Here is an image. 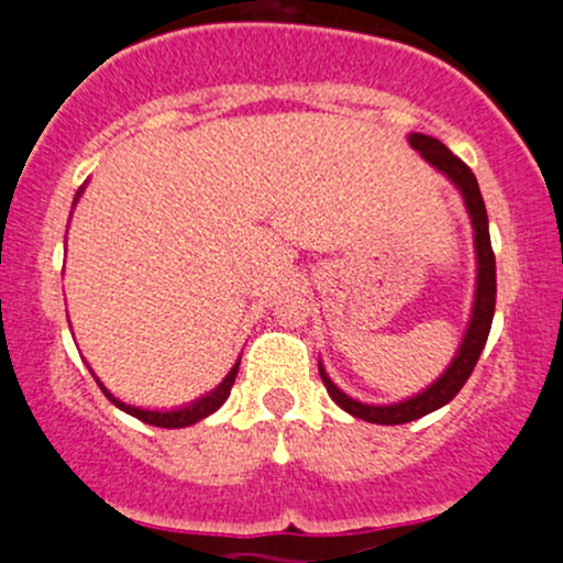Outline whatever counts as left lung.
<instances>
[{"label":"left lung","instance_id":"left-lung-1","mask_svg":"<svg viewBox=\"0 0 563 563\" xmlns=\"http://www.w3.org/2000/svg\"><path fill=\"white\" fill-rule=\"evenodd\" d=\"M410 145L416 147L421 156L429 161L431 166H437L439 172L448 174V177L461 187L463 198H466L471 224H474V241H476V299H474V312H471L468 331L463 335V344L457 349L455 360L448 371L442 373V378H437L418 397L405 399L397 405H363L357 399L346 397L331 378L325 376L320 365V378L325 384L328 394L341 410H346L349 416L363 418L367 423H380V426H397V423H410L416 418L429 416V412L439 410L442 405H448L457 391L463 389L471 373H474L476 360H479L484 344H487L489 328H493V314H495V254L493 243H489V228H487V209H484V198L479 192V183H476L474 172L463 164L461 158L452 156L450 147H444L442 142L434 137H426V134H410Z\"/></svg>","mask_w":563,"mask_h":563}]
</instances>
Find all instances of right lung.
<instances>
[{
  "label": "right lung",
  "instance_id": "1",
  "mask_svg": "<svg viewBox=\"0 0 563 563\" xmlns=\"http://www.w3.org/2000/svg\"><path fill=\"white\" fill-rule=\"evenodd\" d=\"M238 365H241V363H235V367H232V371L228 373V376H224L222 384H219L217 389L209 394V397L198 399V402L187 405V407H183V410H166V412H158V410H140V407L124 405V402H121V399H115L113 394L108 391L106 386L100 384V380H97V384H100L102 394H106V397L111 399V402H113L115 407H119V410L129 412V416H134V418H137V421H142V423H151V426H161V429H183V426L198 423L200 418L211 416V412H217L219 407L224 405V399L230 397V389H232V384H235V376H238Z\"/></svg>",
  "mask_w": 563,
  "mask_h": 563
}]
</instances>
